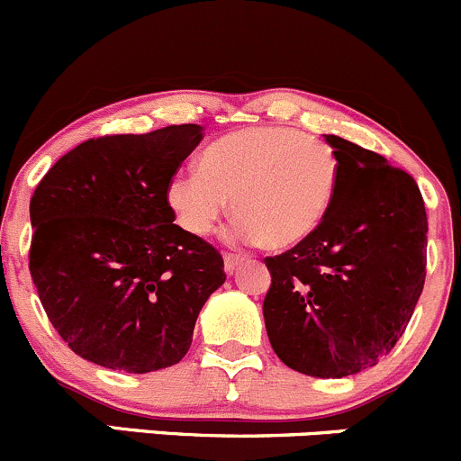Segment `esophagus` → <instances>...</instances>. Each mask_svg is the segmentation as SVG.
I'll list each match as a JSON object with an SVG mask.
<instances>
[{"label":"esophagus","mask_w":461,"mask_h":461,"mask_svg":"<svg viewBox=\"0 0 461 461\" xmlns=\"http://www.w3.org/2000/svg\"><path fill=\"white\" fill-rule=\"evenodd\" d=\"M243 257H239V254H225V272L227 274H234L236 269H239V265L243 263Z\"/></svg>","instance_id":"1"}]
</instances>
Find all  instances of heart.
<instances>
[{
    "label": "heart",
    "instance_id": "b5f03b06",
    "mask_svg": "<svg viewBox=\"0 0 461 461\" xmlns=\"http://www.w3.org/2000/svg\"><path fill=\"white\" fill-rule=\"evenodd\" d=\"M341 183V158L323 138L260 124L225 133L201 156V169L167 180L165 198L192 236L212 234L225 212L236 240L274 249L308 239L328 216Z\"/></svg>",
    "mask_w": 461,
    "mask_h": 461
}]
</instances>
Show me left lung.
Instances as JSON below:
<instances>
[{"instance_id":"obj_1","label":"left lung","mask_w":461,"mask_h":461,"mask_svg":"<svg viewBox=\"0 0 461 461\" xmlns=\"http://www.w3.org/2000/svg\"><path fill=\"white\" fill-rule=\"evenodd\" d=\"M341 183L305 240L267 257L263 301L274 352L296 373L341 379L379 364L399 341L426 281L424 198L384 156L325 136Z\"/></svg>"}]
</instances>
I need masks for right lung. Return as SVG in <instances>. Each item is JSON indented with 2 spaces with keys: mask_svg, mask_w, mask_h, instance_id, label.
I'll return each instance as SVG.
<instances>
[{
  "mask_svg": "<svg viewBox=\"0 0 461 461\" xmlns=\"http://www.w3.org/2000/svg\"><path fill=\"white\" fill-rule=\"evenodd\" d=\"M201 140L198 124L91 138L35 187L31 276L82 359L142 375L187 355L198 312L225 283L221 252L176 225L165 198Z\"/></svg>",
  "mask_w": 461,
  "mask_h": 461,
  "instance_id": "add662e5",
  "label": "right lung"
}]
</instances>
